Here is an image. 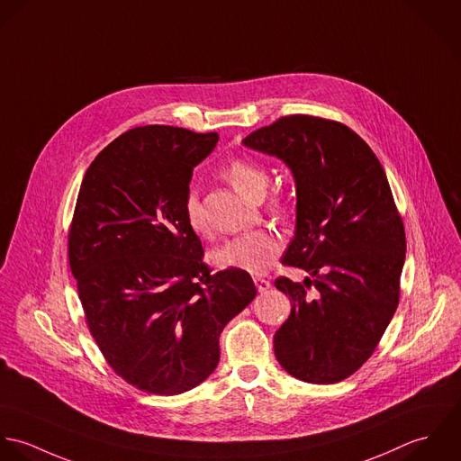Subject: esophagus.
<instances>
[{
    "label": "esophagus",
    "mask_w": 461,
    "mask_h": 461,
    "mask_svg": "<svg viewBox=\"0 0 461 461\" xmlns=\"http://www.w3.org/2000/svg\"><path fill=\"white\" fill-rule=\"evenodd\" d=\"M255 285H257L258 292H267V290L273 286L271 281L266 279V277H255Z\"/></svg>",
    "instance_id": "34e87169"
}]
</instances>
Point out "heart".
Returning <instances> with one entry per match:
<instances>
[{
  "instance_id": "1",
  "label": "heart",
  "mask_w": 461,
  "mask_h": 461,
  "mask_svg": "<svg viewBox=\"0 0 461 461\" xmlns=\"http://www.w3.org/2000/svg\"><path fill=\"white\" fill-rule=\"evenodd\" d=\"M222 178L231 185L246 199L258 201L267 190L269 173L258 162L248 158H235L222 169ZM290 197L283 190H275L271 195V210L276 213H286ZM185 219L190 230L204 239L212 237V228L204 217L199 199L188 194L185 199ZM281 251V240L273 230L260 228L244 233L221 249L215 251L213 258L224 267H235L251 275H266L276 262Z\"/></svg>"
}]
</instances>
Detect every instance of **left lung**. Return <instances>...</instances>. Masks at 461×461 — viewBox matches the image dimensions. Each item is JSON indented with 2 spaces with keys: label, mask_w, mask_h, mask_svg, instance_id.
<instances>
[{
  "label": "left lung",
  "mask_w": 461,
  "mask_h": 461,
  "mask_svg": "<svg viewBox=\"0 0 461 461\" xmlns=\"http://www.w3.org/2000/svg\"><path fill=\"white\" fill-rule=\"evenodd\" d=\"M242 142L276 155L297 185L283 264L312 277L275 281L292 301L277 362L301 381L339 383L372 357L399 304L406 235L383 166L358 133L317 115L279 117Z\"/></svg>",
  "instance_id": "8db88e82"
}]
</instances>
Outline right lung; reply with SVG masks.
<instances>
[{"label":"right lung","instance_id":"1","mask_svg":"<svg viewBox=\"0 0 461 461\" xmlns=\"http://www.w3.org/2000/svg\"><path fill=\"white\" fill-rule=\"evenodd\" d=\"M219 135L148 124L89 166L68 235L87 328L131 386L176 395L221 358L224 326L257 295L246 271H213L185 219L194 167Z\"/></svg>","mask_w":461,"mask_h":461}]
</instances>
